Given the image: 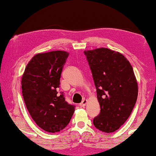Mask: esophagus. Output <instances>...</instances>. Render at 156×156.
Masks as SVG:
<instances>
[{"label":"esophagus","instance_id":"34e87169","mask_svg":"<svg viewBox=\"0 0 156 156\" xmlns=\"http://www.w3.org/2000/svg\"><path fill=\"white\" fill-rule=\"evenodd\" d=\"M87 102H88L87 100H84L82 101V102L80 103V105L81 107H84V106H86V105H87Z\"/></svg>","mask_w":156,"mask_h":156}]
</instances>
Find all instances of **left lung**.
<instances>
[{
    "label": "left lung",
    "mask_w": 156,
    "mask_h": 156,
    "mask_svg": "<svg viewBox=\"0 0 156 156\" xmlns=\"http://www.w3.org/2000/svg\"><path fill=\"white\" fill-rule=\"evenodd\" d=\"M92 71L100 113L94 127L110 133L118 130L130 117L137 98L138 87L129 61L118 51L99 48L84 51Z\"/></svg>",
    "instance_id": "8db88e82"
}]
</instances>
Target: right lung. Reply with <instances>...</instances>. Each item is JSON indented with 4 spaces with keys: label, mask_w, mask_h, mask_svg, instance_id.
Returning <instances> with one entry per match:
<instances>
[{
    "label": "right lung",
    "mask_w": 156,
    "mask_h": 156,
    "mask_svg": "<svg viewBox=\"0 0 156 156\" xmlns=\"http://www.w3.org/2000/svg\"><path fill=\"white\" fill-rule=\"evenodd\" d=\"M69 53L53 51L32 57L21 77L26 108L38 127L48 133L65 128L74 112L64 94L58 92L62 69Z\"/></svg>",
    "instance_id": "right-lung-1"
}]
</instances>
